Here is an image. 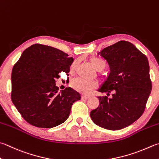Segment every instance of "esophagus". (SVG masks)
Listing matches in <instances>:
<instances>
[{
	"label": "esophagus",
	"instance_id": "1",
	"mask_svg": "<svg viewBox=\"0 0 159 159\" xmlns=\"http://www.w3.org/2000/svg\"><path fill=\"white\" fill-rule=\"evenodd\" d=\"M89 98H90L89 95H82V99H88Z\"/></svg>",
	"mask_w": 159,
	"mask_h": 159
}]
</instances>
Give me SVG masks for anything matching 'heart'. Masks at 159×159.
I'll list each match as a JSON object with an SVG mask.
<instances>
[{
  "mask_svg": "<svg viewBox=\"0 0 159 159\" xmlns=\"http://www.w3.org/2000/svg\"><path fill=\"white\" fill-rule=\"evenodd\" d=\"M91 64L93 66L95 70L98 71L102 70L106 66V63L103 59L98 57H92L89 60ZM77 66V62L74 61L71 66V70H74ZM71 85L74 89L80 92L87 93L91 89L97 86V83L95 82H89L82 78H76L71 82Z\"/></svg>",
  "mask_w": 159,
  "mask_h": 159,
  "instance_id": "1",
  "label": "heart"
}]
</instances>
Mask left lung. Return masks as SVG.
<instances>
[{
    "mask_svg": "<svg viewBox=\"0 0 159 159\" xmlns=\"http://www.w3.org/2000/svg\"><path fill=\"white\" fill-rule=\"evenodd\" d=\"M109 73L98 89L112 98L98 97L99 106L90 113L98 126L119 130L129 126L144 112L152 90L147 57L130 42L121 41L98 53Z\"/></svg>",
    "mask_w": 159,
    "mask_h": 159,
    "instance_id": "obj_1",
    "label": "left lung"
}]
</instances>
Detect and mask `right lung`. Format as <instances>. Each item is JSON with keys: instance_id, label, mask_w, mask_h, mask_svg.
<instances>
[{"instance_id": "obj_1", "label": "right lung", "mask_w": 159, "mask_h": 159, "mask_svg": "<svg viewBox=\"0 0 159 159\" xmlns=\"http://www.w3.org/2000/svg\"><path fill=\"white\" fill-rule=\"evenodd\" d=\"M73 57L48 46L34 44L23 52L11 72V99L21 116L33 126L52 128L62 124L80 100L68 87L59 92L55 80L68 73Z\"/></svg>"}]
</instances>
